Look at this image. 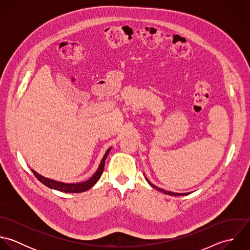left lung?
<instances>
[{
    "instance_id": "left-lung-1",
    "label": "left lung",
    "mask_w": 250,
    "mask_h": 250,
    "mask_svg": "<svg viewBox=\"0 0 250 250\" xmlns=\"http://www.w3.org/2000/svg\"><path fill=\"white\" fill-rule=\"evenodd\" d=\"M146 181L148 182V184L150 185V186H152L154 188H156L157 190H159V191H162V192H164V193H166V194H168V195H174V196H180V195H187V194H188V193H190V192H186V193H178V192H173V191H168V190H166V189H163V188H158V187H156L155 185H153L151 182H149V180L146 178Z\"/></svg>"
}]
</instances>
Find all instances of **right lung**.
I'll list each match as a JSON object with an SVG mask.
<instances>
[{
	"instance_id": "obj_1",
	"label": "right lung",
	"mask_w": 250,
	"mask_h": 250,
	"mask_svg": "<svg viewBox=\"0 0 250 250\" xmlns=\"http://www.w3.org/2000/svg\"><path fill=\"white\" fill-rule=\"evenodd\" d=\"M111 147H109L107 150V152L105 153L98 169L96 170V172L92 175L91 178L84 181V182H80V183H63V182H60V181H56L53 179L46 178L40 174H38L36 171L33 170L35 176L38 179V181H40L42 184H44L46 187L59 190V191H62V192H67V193H78V192H83L85 191L89 188H91L101 177L103 170H104V167H105V161L107 159V155L110 151Z\"/></svg>"
}]
</instances>
